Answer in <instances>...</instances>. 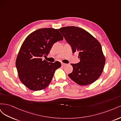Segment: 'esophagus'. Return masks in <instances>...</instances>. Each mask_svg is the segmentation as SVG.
Segmentation results:
<instances>
[{
    "label": "esophagus",
    "instance_id": "esophagus-1",
    "mask_svg": "<svg viewBox=\"0 0 121 121\" xmlns=\"http://www.w3.org/2000/svg\"><path fill=\"white\" fill-rule=\"evenodd\" d=\"M67 64H65L64 63H61V65L62 66H65V65H66Z\"/></svg>",
    "mask_w": 121,
    "mask_h": 121
}]
</instances>
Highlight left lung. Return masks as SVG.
<instances>
[{
    "label": "left lung",
    "instance_id": "left-lung-1",
    "mask_svg": "<svg viewBox=\"0 0 121 121\" xmlns=\"http://www.w3.org/2000/svg\"><path fill=\"white\" fill-rule=\"evenodd\" d=\"M72 47L73 53H78L80 62L71 64L73 71L68 75L80 85L92 84L100 76L105 59L98 40L84 29L68 26L58 29Z\"/></svg>",
    "mask_w": 121,
    "mask_h": 121
}]
</instances>
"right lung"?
I'll return each instance as SVG.
<instances>
[{
  "instance_id": "obj_1",
  "label": "right lung",
  "mask_w": 121,
  "mask_h": 121,
  "mask_svg": "<svg viewBox=\"0 0 121 121\" xmlns=\"http://www.w3.org/2000/svg\"><path fill=\"white\" fill-rule=\"evenodd\" d=\"M62 40L63 36L57 29L48 28L34 31L24 40L16 65L20 80L29 89L41 90L50 83L61 64L58 61L49 63L42 58L48 55L54 43Z\"/></svg>"
}]
</instances>
